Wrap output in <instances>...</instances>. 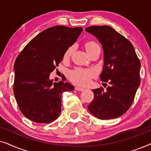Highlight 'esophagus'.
Wrapping results in <instances>:
<instances>
[{
  "instance_id": "esophagus-1",
  "label": "esophagus",
  "mask_w": 151,
  "mask_h": 151,
  "mask_svg": "<svg viewBox=\"0 0 151 151\" xmlns=\"http://www.w3.org/2000/svg\"><path fill=\"white\" fill-rule=\"evenodd\" d=\"M75 89L76 91H82L84 90V88L82 87H79V86H76Z\"/></svg>"
}]
</instances>
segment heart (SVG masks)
<instances>
[{
	"instance_id": "obj_1",
	"label": "heart",
	"mask_w": 151,
	"mask_h": 151,
	"mask_svg": "<svg viewBox=\"0 0 151 151\" xmlns=\"http://www.w3.org/2000/svg\"><path fill=\"white\" fill-rule=\"evenodd\" d=\"M86 49L87 52L93 50L95 49L100 48L98 43L94 41H88L86 43ZM73 51V47H70L67 49L64 54V58L67 59L71 56ZM96 76V72L93 69H86L82 68H76V69L71 71L69 74L70 79L75 84L79 85H86L91 81V79Z\"/></svg>"
}]
</instances>
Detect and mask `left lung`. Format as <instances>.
Returning a JSON list of instances; mask_svg holds the SVG:
<instances>
[{
	"instance_id": "left-lung-1",
	"label": "left lung",
	"mask_w": 151,
	"mask_h": 151,
	"mask_svg": "<svg viewBox=\"0 0 151 151\" xmlns=\"http://www.w3.org/2000/svg\"><path fill=\"white\" fill-rule=\"evenodd\" d=\"M86 32L96 36L104 51L102 82L110 84L92 90L94 98L88 106L91 114L100 119L120 117L129 110L140 84L141 63L129 40L107 25L91 26Z\"/></svg>"
}]
</instances>
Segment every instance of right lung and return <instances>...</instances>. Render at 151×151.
<instances>
[{
	"mask_svg": "<svg viewBox=\"0 0 151 151\" xmlns=\"http://www.w3.org/2000/svg\"><path fill=\"white\" fill-rule=\"evenodd\" d=\"M82 32L81 27L54 26L40 33L23 49L14 63V93L22 114L47 124L61 112V96L73 91L69 82H53L49 75L63 60L67 49Z\"/></svg>",
	"mask_w": 151,
	"mask_h": 151,
	"instance_id": "obj_1",
	"label": "right lung"
}]
</instances>
